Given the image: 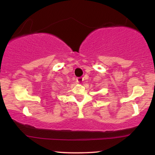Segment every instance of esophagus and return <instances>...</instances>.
I'll return each mask as SVG.
<instances>
[{
	"mask_svg": "<svg viewBox=\"0 0 155 155\" xmlns=\"http://www.w3.org/2000/svg\"><path fill=\"white\" fill-rule=\"evenodd\" d=\"M84 79L82 77H78L76 78V82L77 83H81L83 81Z\"/></svg>",
	"mask_w": 155,
	"mask_h": 155,
	"instance_id": "34e87169",
	"label": "esophagus"
}]
</instances>
